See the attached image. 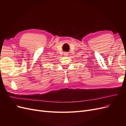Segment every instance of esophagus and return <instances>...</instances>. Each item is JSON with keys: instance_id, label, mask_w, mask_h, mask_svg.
<instances>
[{"instance_id": "1", "label": "esophagus", "mask_w": 126, "mask_h": 126, "mask_svg": "<svg viewBox=\"0 0 126 126\" xmlns=\"http://www.w3.org/2000/svg\"><path fill=\"white\" fill-rule=\"evenodd\" d=\"M68 54H68V52H65L64 53V55L65 56H68Z\"/></svg>"}]
</instances>
